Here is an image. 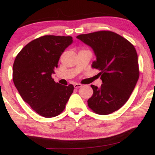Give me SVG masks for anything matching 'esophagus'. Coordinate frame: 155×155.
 <instances>
[{"label":"esophagus","mask_w":155,"mask_h":155,"mask_svg":"<svg viewBox=\"0 0 155 155\" xmlns=\"http://www.w3.org/2000/svg\"><path fill=\"white\" fill-rule=\"evenodd\" d=\"M74 87L75 88H79V87H81V86H82V84H77V83H76V84H74Z\"/></svg>","instance_id":"esophagus-1"}]
</instances>
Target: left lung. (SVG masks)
<instances>
[{"label":"left lung","instance_id":"obj_1","mask_svg":"<svg viewBox=\"0 0 155 155\" xmlns=\"http://www.w3.org/2000/svg\"><path fill=\"white\" fill-rule=\"evenodd\" d=\"M90 46L96 55L92 68L101 71L100 88L91 85L93 94L89 108L106 115L120 109L127 102L139 78L138 54L129 41L109 31H101L76 37Z\"/></svg>","mask_w":155,"mask_h":155}]
</instances>
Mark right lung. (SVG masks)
Wrapping results in <instances>:
<instances>
[{
	"instance_id": "add662e5",
	"label": "right lung",
	"mask_w": 155,
	"mask_h": 155,
	"mask_svg": "<svg viewBox=\"0 0 155 155\" xmlns=\"http://www.w3.org/2000/svg\"><path fill=\"white\" fill-rule=\"evenodd\" d=\"M71 36L47 35L25 46L13 65V81L19 95L34 111L54 117L64 111L74 85L56 83L51 77L60 57L72 43Z\"/></svg>"
}]
</instances>
